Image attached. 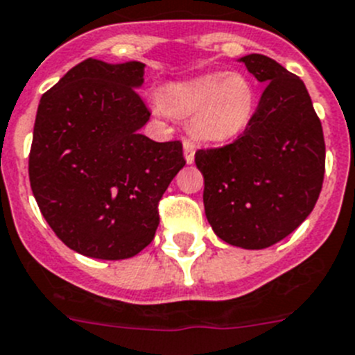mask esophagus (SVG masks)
<instances>
[{
    "label": "esophagus",
    "instance_id": "34e87169",
    "mask_svg": "<svg viewBox=\"0 0 355 355\" xmlns=\"http://www.w3.org/2000/svg\"><path fill=\"white\" fill-rule=\"evenodd\" d=\"M194 152H196V146L185 139L184 141V157H185V162H187V164H193L194 162Z\"/></svg>",
    "mask_w": 355,
    "mask_h": 355
}]
</instances>
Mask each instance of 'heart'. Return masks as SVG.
<instances>
[{"label":"heart","instance_id":"1","mask_svg":"<svg viewBox=\"0 0 355 355\" xmlns=\"http://www.w3.org/2000/svg\"><path fill=\"white\" fill-rule=\"evenodd\" d=\"M257 102V90L248 78L210 72L166 86L154 110L162 116H191V132L200 141L226 143L251 125Z\"/></svg>","mask_w":355,"mask_h":355}]
</instances>
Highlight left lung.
<instances>
[{
	"label": "left lung",
	"mask_w": 355,
	"mask_h": 355,
	"mask_svg": "<svg viewBox=\"0 0 355 355\" xmlns=\"http://www.w3.org/2000/svg\"><path fill=\"white\" fill-rule=\"evenodd\" d=\"M263 83L253 122L223 148L198 150L203 205L214 233L242 249L283 241L322 191L325 143L304 83L263 54L239 58Z\"/></svg>",
	"instance_id": "1"
}]
</instances>
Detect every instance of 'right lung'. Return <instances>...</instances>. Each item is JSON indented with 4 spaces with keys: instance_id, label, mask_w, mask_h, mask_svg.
<instances>
[{
    "instance_id": "right-lung-1",
    "label": "right lung",
    "mask_w": 355,
    "mask_h": 355,
    "mask_svg": "<svg viewBox=\"0 0 355 355\" xmlns=\"http://www.w3.org/2000/svg\"><path fill=\"white\" fill-rule=\"evenodd\" d=\"M145 63L88 58L38 104L30 184L56 237L76 253L123 260L154 241L157 203L185 166L180 141L143 136Z\"/></svg>"
}]
</instances>
